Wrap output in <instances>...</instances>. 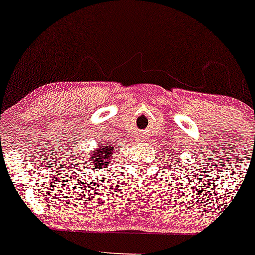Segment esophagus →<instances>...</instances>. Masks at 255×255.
Returning <instances> with one entry per match:
<instances>
[{"instance_id":"34e87169","label":"esophagus","mask_w":255,"mask_h":255,"mask_svg":"<svg viewBox=\"0 0 255 255\" xmlns=\"http://www.w3.org/2000/svg\"><path fill=\"white\" fill-rule=\"evenodd\" d=\"M138 140H142V137H140V138H138Z\"/></svg>"}]
</instances>
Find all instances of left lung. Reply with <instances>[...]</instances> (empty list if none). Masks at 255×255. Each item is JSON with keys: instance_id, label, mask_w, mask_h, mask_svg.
I'll return each mask as SVG.
<instances>
[{"instance_id": "1", "label": "left lung", "mask_w": 255, "mask_h": 255, "mask_svg": "<svg viewBox=\"0 0 255 255\" xmlns=\"http://www.w3.org/2000/svg\"><path fill=\"white\" fill-rule=\"evenodd\" d=\"M174 156H175V154H174Z\"/></svg>"}]
</instances>
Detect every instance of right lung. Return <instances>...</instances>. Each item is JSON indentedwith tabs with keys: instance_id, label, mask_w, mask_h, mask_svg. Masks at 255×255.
<instances>
[{
	"instance_id": "add662e5",
	"label": "right lung",
	"mask_w": 255,
	"mask_h": 255,
	"mask_svg": "<svg viewBox=\"0 0 255 255\" xmlns=\"http://www.w3.org/2000/svg\"><path fill=\"white\" fill-rule=\"evenodd\" d=\"M115 146L113 142L111 144H106V142H102V144H98V146L93 150L92 153H89V160H86V166H90L92 165L93 169H103L106 167L110 162H111V158L114 157V149Z\"/></svg>"
}]
</instances>
